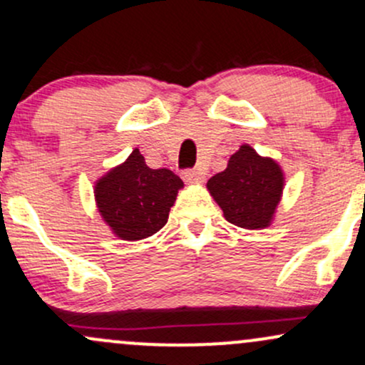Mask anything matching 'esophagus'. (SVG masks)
<instances>
[{"mask_svg": "<svg viewBox=\"0 0 365 365\" xmlns=\"http://www.w3.org/2000/svg\"><path fill=\"white\" fill-rule=\"evenodd\" d=\"M182 177L188 183H200V182H204V173L200 170H185L182 173Z\"/></svg>", "mask_w": 365, "mask_h": 365, "instance_id": "1", "label": "esophagus"}]
</instances>
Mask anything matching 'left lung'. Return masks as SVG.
<instances>
[{"label":"left lung","instance_id":"1","mask_svg":"<svg viewBox=\"0 0 365 365\" xmlns=\"http://www.w3.org/2000/svg\"><path fill=\"white\" fill-rule=\"evenodd\" d=\"M283 185L278 163L244 144L232 154L225 171L209 178L207 190L223 209L226 221L245 230H262L273 221Z\"/></svg>","mask_w":365,"mask_h":365}]
</instances>
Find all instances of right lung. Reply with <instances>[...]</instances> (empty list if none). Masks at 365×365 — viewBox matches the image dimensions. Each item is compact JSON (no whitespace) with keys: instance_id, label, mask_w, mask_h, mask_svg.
<instances>
[{"instance_id":"add662e5","label":"right lung","mask_w":365,"mask_h":365,"mask_svg":"<svg viewBox=\"0 0 365 365\" xmlns=\"http://www.w3.org/2000/svg\"><path fill=\"white\" fill-rule=\"evenodd\" d=\"M183 187L171 170H153L139 149L96 182V204L111 232L121 240H142L159 232Z\"/></svg>"}]
</instances>
